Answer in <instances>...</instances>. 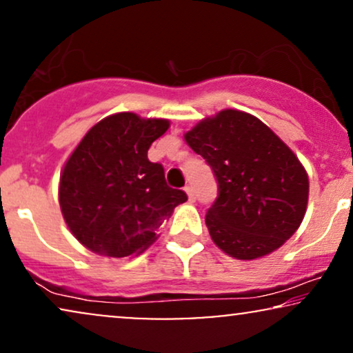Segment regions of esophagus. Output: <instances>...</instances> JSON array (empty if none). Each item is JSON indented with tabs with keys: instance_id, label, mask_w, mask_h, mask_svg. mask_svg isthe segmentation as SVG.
I'll return each mask as SVG.
<instances>
[{
	"instance_id": "1",
	"label": "esophagus",
	"mask_w": 353,
	"mask_h": 353,
	"mask_svg": "<svg viewBox=\"0 0 353 353\" xmlns=\"http://www.w3.org/2000/svg\"><path fill=\"white\" fill-rule=\"evenodd\" d=\"M185 191H186V194H188V199L190 201H194V199H196V194H194V190H193V186H185Z\"/></svg>"
}]
</instances>
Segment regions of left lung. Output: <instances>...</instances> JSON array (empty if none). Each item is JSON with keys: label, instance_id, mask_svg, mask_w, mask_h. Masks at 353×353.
Instances as JSON below:
<instances>
[{"label": "left lung", "instance_id": "obj_1", "mask_svg": "<svg viewBox=\"0 0 353 353\" xmlns=\"http://www.w3.org/2000/svg\"><path fill=\"white\" fill-rule=\"evenodd\" d=\"M210 165L217 198L206 212L211 239L225 254L254 260L296 232L310 181L298 157L273 130L247 112L225 110L185 134Z\"/></svg>", "mask_w": 353, "mask_h": 353}]
</instances>
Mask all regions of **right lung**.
<instances>
[{
  "label": "right lung",
  "mask_w": 353,
  "mask_h": 353,
  "mask_svg": "<svg viewBox=\"0 0 353 353\" xmlns=\"http://www.w3.org/2000/svg\"><path fill=\"white\" fill-rule=\"evenodd\" d=\"M170 123L117 112L93 125L65 163L59 201L68 229L91 252L129 256L145 250L188 196L170 188L147 150Z\"/></svg>",
  "instance_id": "obj_1"
}]
</instances>
